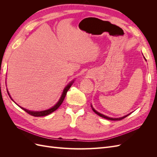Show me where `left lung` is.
Wrapping results in <instances>:
<instances>
[{
  "mask_svg": "<svg viewBox=\"0 0 157 157\" xmlns=\"http://www.w3.org/2000/svg\"><path fill=\"white\" fill-rule=\"evenodd\" d=\"M144 59H145V61H146V59L145 58V57H144ZM91 107H92V109L93 111H94L95 113H96V114H97L98 115H99V117H103V118H105V119H107V120H111V121H121V120L123 119V118H126V117H128V115H130V114L132 113H130L128 114V115H125V116H124V117H119V118H111V117H107V116L104 115H103V114H101V113H100L98 112V111L96 110V109H95L92 107V105H91Z\"/></svg>",
  "mask_w": 157,
  "mask_h": 157,
  "instance_id": "obj_1",
  "label": "left lung"
}]
</instances>
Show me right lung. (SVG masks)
Instances as JSON below:
<instances>
[{
  "label": "right lung",
  "instance_id": "add662e5",
  "mask_svg": "<svg viewBox=\"0 0 157 157\" xmlns=\"http://www.w3.org/2000/svg\"><path fill=\"white\" fill-rule=\"evenodd\" d=\"M74 82H75V80H73L72 81L70 82L67 85V86H66L65 87V88H64L63 90L62 94H61V96L60 98L59 99L58 101L56 103V105H54L53 107H52L51 108H50V109H46V110H44V111H30V110H28V109H25V108H23V107H21V106H20V105H18L13 100L11 96H10V94H9L8 90H7V92H8V96H10V98H11L12 100L14 103H15L17 105H18L20 108H21V109H23V110H24V111H25V112H27V113H29V115H32V116H34V117H43V116H46V115H49V114L52 113V112L55 111L56 110V109H58V107L61 105V103H63V100H64V99H65V98L66 94H67V91L69 90V89L71 88V86H72V84L74 83Z\"/></svg>",
  "mask_w": 157,
  "mask_h": 157
}]
</instances>
